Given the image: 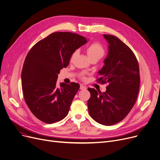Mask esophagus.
<instances>
[{
	"instance_id": "1",
	"label": "esophagus",
	"mask_w": 160,
	"mask_h": 160,
	"mask_svg": "<svg viewBox=\"0 0 160 160\" xmlns=\"http://www.w3.org/2000/svg\"><path fill=\"white\" fill-rule=\"evenodd\" d=\"M80 89L81 90H85V89H86V87L85 86H83V85L81 84V85H80Z\"/></svg>"
}]
</instances>
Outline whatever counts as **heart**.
<instances>
[{"label":"heart","instance_id":"heart-1","mask_svg":"<svg viewBox=\"0 0 160 160\" xmlns=\"http://www.w3.org/2000/svg\"><path fill=\"white\" fill-rule=\"evenodd\" d=\"M86 52L88 53V55L89 57V58L93 59V58H97L98 60L101 59L105 55V50L102 46L101 44H100L99 42H92V44H89L86 49ZM77 54V51H74L72 55H71L70 57V61L72 62L74 57H75ZM80 78L82 79H84V76L83 74H81Z\"/></svg>","mask_w":160,"mask_h":160}]
</instances>
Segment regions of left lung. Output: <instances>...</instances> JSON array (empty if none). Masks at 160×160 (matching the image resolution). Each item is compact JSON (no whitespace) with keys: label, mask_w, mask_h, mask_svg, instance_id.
<instances>
[{"label":"left lung","mask_w":160,"mask_h":160,"mask_svg":"<svg viewBox=\"0 0 160 160\" xmlns=\"http://www.w3.org/2000/svg\"><path fill=\"white\" fill-rule=\"evenodd\" d=\"M103 37L109 44V53L97 81L108 86L103 92L88 88L91 97L88 105L94 120L112 125L123 120L133 108L139 92L140 69L129 46L114 35L104 34Z\"/></svg>","instance_id":"8db88e82"}]
</instances>
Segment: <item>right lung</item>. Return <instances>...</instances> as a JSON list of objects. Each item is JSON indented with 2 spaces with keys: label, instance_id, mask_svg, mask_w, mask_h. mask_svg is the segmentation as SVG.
<instances>
[{
  "label": "right lung",
  "instance_id": "obj_1",
  "mask_svg": "<svg viewBox=\"0 0 160 160\" xmlns=\"http://www.w3.org/2000/svg\"><path fill=\"white\" fill-rule=\"evenodd\" d=\"M86 42V38L78 34L55 32L28 52L21 75L22 88L28 107L40 121L51 124L68 115L80 85L71 82L58 86V74L69 65L72 53Z\"/></svg>",
  "mask_w": 160,
  "mask_h": 160
}]
</instances>
